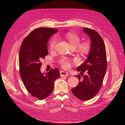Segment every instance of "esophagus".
<instances>
[{
	"label": "esophagus",
	"mask_w": 125,
	"mask_h": 125,
	"mask_svg": "<svg viewBox=\"0 0 125 125\" xmlns=\"http://www.w3.org/2000/svg\"><path fill=\"white\" fill-rule=\"evenodd\" d=\"M60 75L61 77H65V76H68L69 75V74L67 72H65L63 71H60Z\"/></svg>",
	"instance_id": "esophagus-1"
}]
</instances>
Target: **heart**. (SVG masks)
<instances>
[{
    "label": "heart",
    "mask_w": 125,
    "mask_h": 125,
    "mask_svg": "<svg viewBox=\"0 0 125 125\" xmlns=\"http://www.w3.org/2000/svg\"><path fill=\"white\" fill-rule=\"evenodd\" d=\"M65 39L73 49H75L78 54L83 57H86L89 55L91 51L92 45L90 42L85 41L81 42V37L76 33H67L65 36ZM57 43V38L52 37L49 42V48L51 51L55 50ZM59 64L64 69H69L70 67V62L68 59L65 57H62Z\"/></svg>",
    "instance_id": "heart-1"
}]
</instances>
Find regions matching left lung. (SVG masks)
I'll return each mask as SVG.
<instances>
[{"label":"left lung","mask_w":125,"mask_h":125,"mask_svg":"<svg viewBox=\"0 0 125 125\" xmlns=\"http://www.w3.org/2000/svg\"><path fill=\"white\" fill-rule=\"evenodd\" d=\"M83 32L90 37L91 51L86 61L77 68L78 71L81 72L82 76L75 75L80 82L71 91L78 99L87 101L99 92L107 69V62L105 46L100 34L96 31L88 28H84ZM85 71L88 74L82 78V73Z\"/></svg>","instance_id":"1"}]
</instances>
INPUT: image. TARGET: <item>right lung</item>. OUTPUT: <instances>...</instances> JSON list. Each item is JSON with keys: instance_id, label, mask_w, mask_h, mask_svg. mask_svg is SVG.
Listing matches in <instances>:
<instances>
[{"instance_id": "obj_1", "label": "right lung", "mask_w": 125, "mask_h": 125, "mask_svg": "<svg viewBox=\"0 0 125 125\" xmlns=\"http://www.w3.org/2000/svg\"><path fill=\"white\" fill-rule=\"evenodd\" d=\"M58 29L41 27L32 31L21 44L19 52V72L29 94L39 100L47 98L54 89V81L60 77L58 69L52 68L45 74L40 70L48 55L47 43Z\"/></svg>"}]
</instances>
